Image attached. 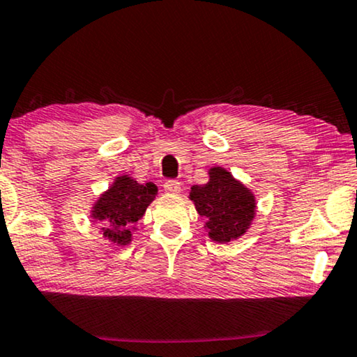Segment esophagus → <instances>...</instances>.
<instances>
[{
  "label": "esophagus",
  "instance_id": "1",
  "mask_svg": "<svg viewBox=\"0 0 357 357\" xmlns=\"http://www.w3.org/2000/svg\"><path fill=\"white\" fill-rule=\"evenodd\" d=\"M163 189H165V192H168V194H178V192H181V183L176 179H167L163 184Z\"/></svg>",
  "mask_w": 357,
  "mask_h": 357
}]
</instances>
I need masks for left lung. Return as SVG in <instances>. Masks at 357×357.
<instances>
[{
    "mask_svg": "<svg viewBox=\"0 0 357 357\" xmlns=\"http://www.w3.org/2000/svg\"><path fill=\"white\" fill-rule=\"evenodd\" d=\"M190 200L200 217L207 218L208 236L218 243H229L245 233L255 213L254 195L223 168L210 169L205 185H192Z\"/></svg>",
    "mask_w": 357,
    "mask_h": 357,
    "instance_id": "left-lung-1",
    "label": "left lung"
}]
</instances>
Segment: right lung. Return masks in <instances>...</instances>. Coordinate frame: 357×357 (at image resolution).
<instances>
[{
  "mask_svg": "<svg viewBox=\"0 0 357 357\" xmlns=\"http://www.w3.org/2000/svg\"><path fill=\"white\" fill-rule=\"evenodd\" d=\"M155 194L157 185L153 183L139 184L137 181L121 176L95 204L93 218L107 238L118 244H126L130 239V228L142 218Z\"/></svg>",
  "mask_w": 357,
  "mask_h": 357,
  "instance_id": "right-lung-1",
  "label": "right lung"
}]
</instances>
